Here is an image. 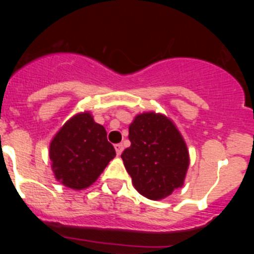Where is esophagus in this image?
I'll return each mask as SVG.
<instances>
[{"label":"esophagus","instance_id":"obj_1","mask_svg":"<svg viewBox=\"0 0 254 254\" xmlns=\"http://www.w3.org/2000/svg\"><path fill=\"white\" fill-rule=\"evenodd\" d=\"M114 149H116L117 155H121V154H122V151H123V145H122V143H117L116 146H114Z\"/></svg>","mask_w":254,"mask_h":254}]
</instances>
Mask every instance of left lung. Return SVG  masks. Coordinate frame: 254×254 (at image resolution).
<instances>
[{"mask_svg": "<svg viewBox=\"0 0 254 254\" xmlns=\"http://www.w3.org/2000/svg\"><path fill=\"white\" fill-rule=\"evenodd\" d=\"M131 146L122 152L126 170L138 193L163 199L185 183L190 155L176 125L163 114H137L129 125Z\"/></svg>", "mask_w": 254, "mask_h": 254, "instance_id": "1", "label": "left lung"}]
</instances>
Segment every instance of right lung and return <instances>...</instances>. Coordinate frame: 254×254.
Returning <instances> with one entry per match:
<instances>
[{
  "label": "right lung",
  "mask_w": 254,
  "mask_h": 254,
  "mask_svg": "<svg viewBox=\"0 0 254 254\" xmlns=\"http://www.w3.org/2000/svg\"><path fill=\"white\" fill-rule=\"evenodd\" d=\"M116 156L107 131L89 112L67 121L49 145L52 170L60 183L72 190L91 186Z\"/></svg>",
  "instance_id": "right-lung-1"
}]
</instances>
